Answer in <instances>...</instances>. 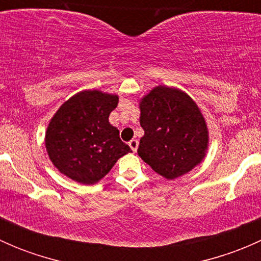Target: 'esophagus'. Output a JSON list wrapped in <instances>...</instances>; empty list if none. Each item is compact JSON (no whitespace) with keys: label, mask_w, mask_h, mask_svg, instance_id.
<instances>
[{"label":"esophagus","mask_w":261,"mask_h":261,"mask_svg":"<svg viewBox=\"0 0 261 261\" xmlns=\"http://www.w3.org/2000/svg\"><path fill=\"white\" fill-rule=\"evenodd\" d=\"M128 145H130L131 150H133L134 152H136V150H138V146H139V141L136 140V139H133V140L128 143Z\"/></svg>","instance_id":"1"}]
</instances>
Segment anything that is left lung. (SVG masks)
Instances as JSON below:
<instances>
[{
	"label": "left lung",
	"mask_w": 261,
	"mask_h": 261,
	"mask_svg": "<svg viewBox=\"0 0 261 261\" xmlns=\"http://www.w3.org/2000/svg\"><path fill=\"white\" fill-rule=\"evenodd\" d=\"M144 136L138 154L154 172L175 179L206 156L208 128L196 102L177 88L158 86L141 98Z\"/></svg>",
	"instance_id": "8db88e82"
}]
</instances>
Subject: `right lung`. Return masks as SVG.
Returning <instances> with one entry per match:
<instances>
[{
  "instance_id": "right-lung-1",
  "label": "right lung",
  "mask_w": 261,
  "mask_h": 261,
  "mask_svg": "<svg viewBox=\"0 0 261 261\" xmlns=\"http://www.w3.org/2000/svg\"><path fill=\"white\" fill-rule=\"evenodd\" d=\"M117 94L82 91L59 107L45 133L49 159L62 174L82 184L101 180L121 156L131 152L109 122Z\"/></svg>"
}]
</instances>
